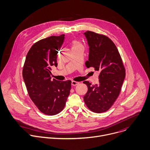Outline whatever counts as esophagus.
<instances>
[{"mask_svg":"<svg viewBox=\"0 0 150 150\" xmlns=\"http://www.w3.org/2000/svg\"><path fill=\"white\" fill-rule=\"evenodd\" d=\"M79 84V82H78V81H71V85L73 86H77V85H78Z\"/></svg>","mask_w":150,"mask_h":150,"instance_id":"obj_1","label":"esophagus"}]
</instances>
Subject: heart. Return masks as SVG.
<instances>
[{"mask_svg": "<svg viewBox=\"0 0 150 150\" xmlns=\"http://www.w3.org/2000/svg\"><path fill=\"white\" fill-rule=\"evenodd\" d=\"M82 47V45H81V44H80V42H79L76 40H74L72 42V49L77 48H79V47Z\"/></svg>", "mask_w": 150, "mask_h": 150, "instance_id": "1", "label": "heart"}]
</instances>
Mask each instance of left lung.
I'll return each mask as SVG.
<instances>
[{
	"label": "left lung",
	"mask_w": 150,
	"mask_h": 150,
	"mask_svg": "<svg viewBox=\"0 0 150 150\" xmlns=\"http://www.w3.org/2000/svg\"><path fill=\"white\" fill-rule=\"evenodd\" d=\"M89 46L87 68L99 71V83L91 85L84 81L88 91L84 96L87 108L95 113L108 110L121 92L125 69L117 47L108 37L87 31L84 33Z\"/></svg>",
	"instance_id": "8db88e82"
}]
</instances>
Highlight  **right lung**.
<instances>
[{"instance_id": "add662e5", "label": "right lung", "mask_w": 150, "mask_h": 150, "mask_svg": "<svg viewBox=\"0 0 150 150\" xmlns=\"http://www.w3.org/2000/svg\"><path fill=\"white\" fill-rule=\"evenodd\" d=\"M64 34L51 36L35 42L27 53L22 76L28 95L37 108L47 115L62 112L71 90V81H58L50 77L51 66H57L58 51Z\"/></svg>"}]
</instances>
